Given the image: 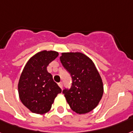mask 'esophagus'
<instances>
[{"instance_id":"34e87169","label":"esophagus","mask_w":133,"mask_h":133,"mask_svg":"<svg viewBox=\"0 0 133 133\" xmlns=\"http://www.w3.org/2000/svg\"><path fill=\"white\" fill-rule=\"evenodd\" d=\"M58 86H59L60 88L62 89V88H63V83L62 82H59V83H58Z\"/></svg>"}]
</instances>
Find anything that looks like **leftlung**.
<instances>
[{"label": "left lung", "mask_w": 133, "mask_h": 133, "mask_svg": "<svg viewBox=\"0 0 133 133\" xmlns=\"http://www.w3.org/2000/svg\"><path fill=\"white\" fill-rule=\"evenodd\" d=\"M61 62L72 77V86L63 93L70 107L79 114L96 108L103 97L102 78L93 61L81 52H63Z\"/></svg>", "instance_id": "obj_1"}]
</instances>
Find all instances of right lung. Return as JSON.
I'll list each match as a JSON object with an SVG mask.
<instances>
[{
    "label": "right lung",
    "instance_id": "obj_1",
    "mask_svg": "<svg viewBox=\"0 0 133 133\" xmlns=\"http://www.w3.org/2000/svg\"><path fill=\"white\" fill-rule=\"evenodd\" d=\"M58 56L55 51L43 50L33 55L25 65L18 83V92L23 105L33 113L43 114L51 108L61 89L46 68Z\"/></svg>",
    "mask_w": 133,
    "mask_h": 133
}]
</instances>
